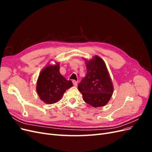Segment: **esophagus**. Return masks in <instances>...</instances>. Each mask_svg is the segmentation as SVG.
<instances>
[{
  "label": "esophagus",
  "instance_id": "34e87169",
  "mask_svg": "<svg viewBox=\"0 0 152 152\" xmlns=\"http://www.w3.org/2000/svg\"><path fill=\"white\" fill-rule=\"evenodd\" d=\"M72 82H73V86H77V81H75V80H73L72 81Z\"/></svg>",
  "mask_w": 152,
  "mask_h": 152
}]
</instances>
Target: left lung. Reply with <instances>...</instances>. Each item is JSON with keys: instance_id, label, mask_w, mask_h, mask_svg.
Masks as SVG:
<instances>
[{"instance_id": "left-lung-1", "label": "left lung", "mask_w": 152, "mask_h": 152, "mask_svg": "<svg viewBox=\"0 0 152 152\" xmlns=\"http://www.w3.org/2000/svg\"><path fill=\"white\" fill-rule=\"evenodd\" d=\"M86 63V75L78 84V89L86 103L93 107H103L109 102L113 92L107 66L98 56Z\"/></svg>"}]
</instances>
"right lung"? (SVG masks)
Wrapping results in <instances>:
<instances>
[{
  "label": "right lung",
  "instance_id": "right-lung-1",
  "mask_svg": "<svg viewBox=\"0 0 152 152\" xmlns=\"http://www.w3.org/2000/svg\"><path fill=\"white\" fill-rule=\"evenodd\" d=\"M73 86L59 72V65L48 66L41 72L37 82V92L41 100L53 104L60 100L64 93Z\"/></svg>",
  "mask_w": 152,
  "mask_h": 152
}]
</instances>
